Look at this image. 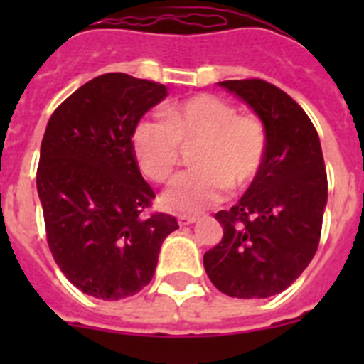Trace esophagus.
Instances as JSON below:
<instances>
[{
    "mask_svg": "<svg viewBox=\"0 0 364 364\" xmlns=\"http://www.w3.org/2000/svg\"><path fill=\"white\" fill-rule=\"evenodd\" d=\"M198 218L195 215H178V224L180 226H189V224H195Z\"/></svg>",
    "mask_w": 364,
    "mask_h": 364,
    "instance_id": "34e87169",
    "label": "esophagus"
}]
</instances>
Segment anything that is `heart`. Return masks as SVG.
<instances>
[{
	"instance_id": "obj_1",
	"label": "heart",
	"mask_w": 364,
	"mask_h": 364,
	"mask_svg": "<svg viewBox=\"0 0 364 364\" xmlns=\"http://www.w3.org/2000/svg\"><path fill=\"white\" fill-rule=\"evenodd\" d=\"M144 175L166 182L175 171L180 147L195 146V169L176 176L162 204L176 213H197L218 204L228 188L240 191L259 175L266 153V131L255 118L239 117L226 100L200 95L169 105L164 118H144L133 134Z\"/></svg>"
}]
</instances>
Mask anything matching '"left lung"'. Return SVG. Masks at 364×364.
<instances>
[{
	"label": "left lung",
	"mask_w": 364,
	"mask_h": 364,
	"mask_svg": "<svg viewBox=\"0 0 364 364\" xmlns=\"http://www.w3.org/2000/svg\"><path fill=\"white\" fill-rule=\"evenodd\" d=\"M218 85L255 111L266 153L242 198L215 215L224 237L205 252L204 268L222 294L266 299L294 284L319 246L328 200L319 134L301 105L264 80Z\"/></svg>",
	"instance_id": "8db88e82"
}]
</instances>
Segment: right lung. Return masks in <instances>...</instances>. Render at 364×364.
<instances>
[{"instance_id":"obj_1","label":"right lung","mask_w":364,"mask_h":364,"mask_svg":"<svg viewBox=\"0 0 364 364\" xmlns=\"http://www.w3.org/2000/svg\"><path fill=\"white\" fill-rule=\"evenodd\" d=\"M167 96L162 83L102 74L53 112L36 188L56 264L83 294L118 301L149 284L175 217L146 215L154 198L131 138Z\"/></svg>"}]
</instances>
